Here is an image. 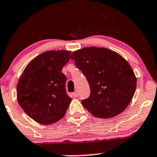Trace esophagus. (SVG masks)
<instances>
[{"mask_svg":"<svg viewBox=\"0 0 157 157\" xmlns=\"http://www.w3.org/2000/svg\"><path fill=\"white\" fill-rule=\"evenodd\" d=\"M73 96L75 97V98H77V97H78V93H77V91H75V92L73 93Z\"/></svg>","mask_w":157,"mask_h":157,"instance_id":"obj_1","label":"esophagus"}]
</instances>
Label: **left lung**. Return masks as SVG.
I'll list each match as a JSON object with an SVG mask.
<instances>
[{
    "mask_svg": "<svg viewBox=\"0 0 157 157\" xmlns=\"http://www.w3.org/2000/svg\"><path fill=\"white\" fill-rule=\"evenodd\" d=\"M86 77L90 88L82 104L93 116L108 119L127 108L136 89L132 67L119 53L106 48L85 47L70 57Z\"/></svg>",
    "mask_w": 157,
    "mask_h": 157,
    "instance_id": "8db88e82",
    "label": "left lung"
}]
</instances>
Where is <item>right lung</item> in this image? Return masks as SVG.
Returning a JSON list of instances; mask_svg holds the SVG:
<instances>
[{
	"label": "right lung",
	"mask_w": 157,
	"mask_h": 157,
	"mask_svg": "<svg viewBox=\"0 0 157 157\" xmlns=\"http://www.w3.org/2000/svg\"><path fill=\"white\" fill-rule=\"evenodd\" d=\"M69 51H48L27 64L18 80L17 101L29 117L51 124L66 114L72 98L66 92L67 77L61 72Z\"/></svg>",
	"instance_id": "obj_1"
}]
</instances>
